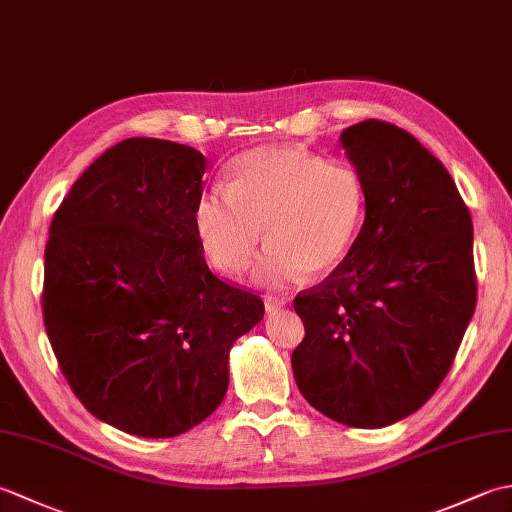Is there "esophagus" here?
I'll return each instance as SVG.
<instances>
[{"instance_id":"34e87169","label":"esophagus","mask_w":512,"mask_h":512,"mask_svg":"<svg viewBox=\"0 0 512 512\" xmlns=\"http://www.w3.org/2000/svg\"><path fill=\"white\" fill-rule=\"evenodd\" d=\"M281 308H286L284 297H266V312H277Z\"/></svg>"}]
</instances>
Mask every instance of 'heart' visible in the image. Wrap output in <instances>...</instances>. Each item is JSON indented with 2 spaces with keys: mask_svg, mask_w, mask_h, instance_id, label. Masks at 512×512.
Masks as SVG:
<instances>
[{
  "mask_svg": "<svg viewBox=\"0 0 512 512\" xmlns=\"http://www.w3.org/2000/svg\"><path fill=\"white\" fill-rule=\"evenodd\" d=\"M361 173L301 147H259L233 160L228 189L206 191L195 204V231L211 262L228 275L248 268L266 237L255 277L284 286L308 273L339 268L365 220Z\"/></svg>",
  "mask_w": 512,
  "mask_h": 512,
  "instance_id": "1",
  "label": "heart"
}]
</instances>
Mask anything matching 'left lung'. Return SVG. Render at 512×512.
I'll list each match as a JSON object with an SVG mask.
<instances>
[{"label":"left lung","mask_w":512,"mask_h":512,"mask_svg":"<svg viewBox=\"0 0 512 512\" xmlns=\"http://www.w3.org/2000/svg\"><path fill=\"white\" fill-rule=\"evenodd\" d=\"M341 145L365 184V222L345 262L295 297L306 336L292 374L323 416L378 429L449 374L477 301L473 224L449 171L405 129L369 118Z\"/></svg>","instance_id":"1"}]
</instances>
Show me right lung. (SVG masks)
Masks as SVG:
<instances>
[{
  "mask_svg": "<svg viewBox=\"0 0 512 512\" xmlns=\"http://www.w3.org/2000/svg\"><path fill=\"white\" fill-rule=\"evenodd\" d=\"M206 158L127 138L72 184L52 217L43 325L92 416L173 438L220 407L228 352L264 301L215 277L195 231Z\"/></svg>",
  "mask_w": 512,
  "mask_h": 512,
  "instance_id": "right-lung-1",
  "label": "right lung"
}]
</instances>
